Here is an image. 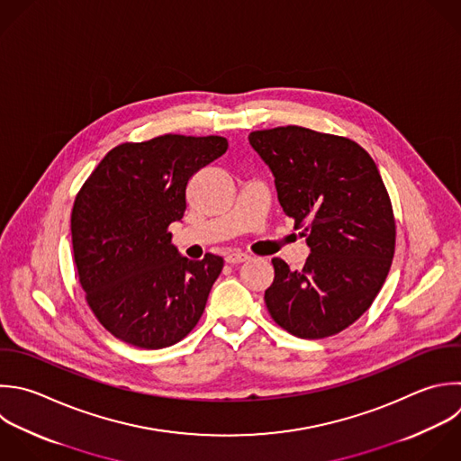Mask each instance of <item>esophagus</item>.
<instances>
[{
    "label": "esophagus",
    "instance_id": "1",
    "mask_svg": "<svg viewBox=\"0 0 461 461\" xmlns=\"http://www.w3.org/2000/svg\"><path fill=\"white\" fill-rule=\"evenodd\" d=\"M249 259H250V256L245 254V252H230V254L225 256V261H227L229 265H240V263H245V261H249Z\"/></svg>",
    "mask_w": 461,
    "mask_h": 461
}]
</instances>
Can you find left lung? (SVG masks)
Returning a JSON list of instances; mask_svg holds the SVG:
<instances>
[{
  "mask_svg": "<svg viewBox=\"0 0 461 461\" xmlns=\"http://www.w3.org/2000/svg\"><path fill=\"white\" fill-rule=\"evenodd\" d=\"M249 142L310 247L301 270L272 259L267 308L295 337L335 335L371 306L394 254L393 207L378 167L357 142L301 126L252 131Z\"/></svg>",
  "mask_w": 461,
  "mask_h": 461,
  "instance_id": "left-lung-1",
  "label": "left lung"
}]
</instances>
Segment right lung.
I'll return each mask as SVG.
<instances>
[{
	"label": "right lung",
	"instance_id": "obj_1",
	"mask_svg": "<svg viewBox=\"0 0 461 461\" xmlns=\"http://www.w3.org/2000/svg\"><path fill=\"white\" fill-rule=\"evenodd\" d=\"M227 148L216 135L121 144L79 191L72 211L79 281L92 312L117 339L160 349L200 321L223 259H187L167 227L184 218L193 175Z\"/></svg>",
	"mask_w": 461,
	"mask_h": 461
}]
</instances>
